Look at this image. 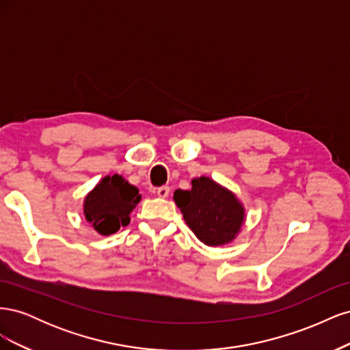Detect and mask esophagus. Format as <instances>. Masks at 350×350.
Instances as JSON below:
<instances>
[{"mask_svg": "<svg viewBox=\"0 0 350 350\" xmlns=\"http://www.w3.org/2000/svg\"><path fill=\"white\" fill-rule=\"evenodd\" d=\"M157 196L161 198H166L169 196V187H166V185L159 187L157 188Z\"/></svg>", "mask_w": 350, "mask_h": 350, "instance_id": "1", "label": "esophagus"}]
</instances>
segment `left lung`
Returning a JSON list of instances; mask_svg holds the SVG:
<instances>
[{"label":"left lung","mask_w":350,"mask_h":350,"mask_svg":"<svg viewBox=\"0 0 350 350\" xmlns=\"http://www.w3.org/2000/svg\"><path fill=\"white\" fill-rule=\"evenodd\" d=\"M189 191L176 189L174 200L194 235L206 245L230 242L243 224V207L237 197L213 179L200 176Z\"/></svg>","instance_id":"8db88e82"}]
</instances>
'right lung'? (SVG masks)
I'll return each instance as SVG.
<instances>
[{
  "mask_svg": "<svg viewBox=\"0 0 350 350\" xmlns=\"http://www.w3.org/2000/svg\"><path fill=\"white\" fill-rule=\"evenodd\" d=\"M139 188L121 175L105 176L84 200V216L100 235H112L130 224V213L139 204Z\"/></svg>",
  "mask_w": 350,
  "mask_h": 350,
  "instance_id": "right-lung-1",
  "label": "right lung"
}]
</instances>
